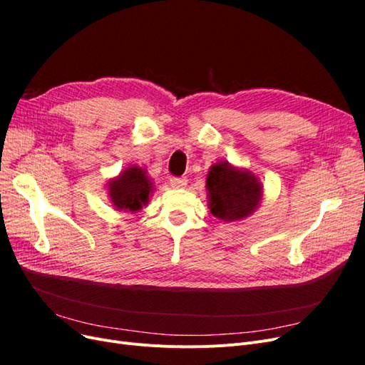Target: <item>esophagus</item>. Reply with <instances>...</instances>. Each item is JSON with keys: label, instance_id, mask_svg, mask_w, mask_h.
Instances as JSON below:
<instances>
[{"label": "esophagus", "instance_id": "1", "mask_svg": "<svg viewBox=\"0 0 365 365\" xmlns=\"http://www.w3.org/2000/svg\"><path fill=\"white\" fill-rule=\"evenodd\" d=\"M170 185L173 187V189H182V187L187 185V178H172L170 180Z\"/></svg>", "mask_w": 365, "mask_h": 365}]
</instances>
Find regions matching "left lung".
I'll use <instances>...</instances> for the list:
<instances>
[{
    "instance_id": "obj_1",
    "label": "left lung",
    "mask_w": 365,
    "mask_h": 365,
    "mask_svg": "<svg viewBox=\"0 0 365 365\" xmlns=\"http://www.w3.org/2000/svg\"><path fill=\"white\" fill-rule=\"evenodd\" d=\"M208 208L224 222H236L256 212L263 197V185L257 175L239 169L228 161H217L207 173Z\"/></svg>"
}]
</instances>
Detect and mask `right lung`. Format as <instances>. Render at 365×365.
Wrapping results in <instances>:
<instances>
[{
	"mask_svg": "<svg viewBox=\"0 0 365 365\" xmlns=\"http://www.w3.org/2000/svg\"><path fill=\"white\" fill-rule=\"evenodd\" d=\"M108 196L118 212L137 213L148 205L153 192V182L145 169L138 165H129L115 178L106 184Z\"/></svg>",
	"mask_w": 365,
	"mask_h": 365,
	"instance_id": "right-lung-1",
	"label": "right lung"
}]
</instances>
